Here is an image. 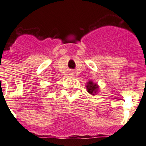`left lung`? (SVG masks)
I'll list each match as a JSON object with an SVG mask.
<instances>
[{
  "mask_svg": "<svg viewBox=\"0 0 146 146\" xmlns=\"http://www.w3.org/2000/svg\"><path fill=\"white\" fill-rule=\"evenodd\" d=\"M86 86L87 92H88L89 94L92 95V96H95V95L98 92V86L96 83H94L93 82L89 81V82H87V85Z\"/></svg>",
  "mask_w": 146,
  "mask_h": 146,
  "instance_id": "8db88e82",
  "label": "left lung"
}]
</instances>
